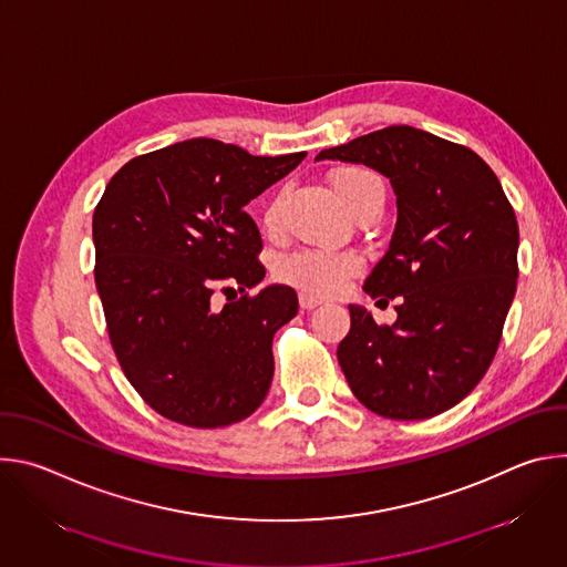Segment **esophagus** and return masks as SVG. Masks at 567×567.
Instances as JSON below:
<instances>
[{
	"instance_id": "1",
	"label": "esophagus",
	"mask_w": 567,
	"mask_h": 567,
	"mask_svg": "<svg viewBox=\"0 0 567 567\" xmlns=\"http://www.w3.org/2000/svg\"><path fill=\"white\" fill-rule=\"evenodd\" d=\"M298 302H300V307L302 309H316L318 305H322V300H318L316 296H311V293H307V291H300V296H298Z\"/></svg>"
}]
</instances>
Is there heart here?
Segmentation results:
<instances>
[{
	"label": "heart",
	"mask_w": 567,
	"mask_h": 567,
	"mask_svg": "<svg viewBox=\"0 0 567 567\" xmlns=\"http://www.w3.org/2000/svg\"><path fill=\"white\" fill-rule=\"evenodd\" d=\"M332 188L341 204L354 215L370 202L383 204V182L365 168L346 166L332 173ZM280 197H274L262 210L265 230H274L280 219ZM361 271V260L352 254L298 249L276 260L274 274L280 282H287L311 296H334Z\"/></svg>",
	"instance_id": "1"
}]
</instances>
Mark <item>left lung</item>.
Instances as JSON below:
<instances>
[{
  "label": "left lung",
  "instance_id": "1",
  "mask_svg": "<svg viewBox=\"0 0 567 567\" xmlns=\"http://www.w3.org/2000/svg\"><path fill=\"white\" fill-rule=\"evenodd\" d=\"M390 179L396 226L363 289L396 298L377 326L350 305L341 370L363 406L390 420L453 409L489 370L516 293L518 221L494 171L468 147L390 125L322 150Z\"/></svg>",
  "mask_w": 567,
  "mask_h": 567
}]
</instances>
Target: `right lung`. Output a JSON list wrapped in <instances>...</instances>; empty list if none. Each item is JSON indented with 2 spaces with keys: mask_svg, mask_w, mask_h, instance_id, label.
Here are the masks:
<instances>
[{
  "mask_svg": "<svg viewBox=\"0 0 567 567\" xmlns=\"http://www.w3.org/2000/svg\"><path fill=\"white\" fill-rule=\"evenodd\" d=\"M305 156L190 138L134 156L107 184L92 224L96 289L127 381L166 420L217 429L265 401L271 341L298 298L285 285L249 293L265 267L245 206Z\"/></svg>",
  "mask_w": 567,
  "mask_h": 567,
  "instance_id": "1",
  "label": "right lung"
}]
</instances>
